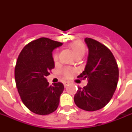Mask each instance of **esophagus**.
Masks as SVG:
<instances>
[{
  "mask_svg": "<svg viewBox=\"0 0 132 132\" xmlns=\"http://www.w3.org/2000/svg\"><path fill=\"white\" fill-rule=\"evenodd\" d=\"M68 84H69V82H68V81H64V86L65 87L67 86Z\"/></svg>",
  "mask_w": 132,
  "mask_h": 132,
  "instance_id": "34e87169",
  "label": "esophagus"
}]
</instances>
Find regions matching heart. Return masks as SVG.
I'll list each match as a JSON object with an SVG mask.
<instances>
[{
    "mask_svg": "<svg viewBox=\"0 0 132 132\" xmlns=\"http://www.w3.org/2000/svg\"><path fill=\"white\" fill-rule=\"evenodd\" d=\"M70 48L72 49L74 54L76 57L77 56H83L84 55L86 51V47L84 44H83L81 41H75L70 44ZM58 55L57 53H55L53 55V59L55 61L57 60ZM64 76L66 77H69L71 75V71L69 69H66L64 71Z\"/></svg>",
    "mask_w": 132,
    "mask_h": 132,
    "instance_id": "1",
    "label": "heart"
}]
</instances>
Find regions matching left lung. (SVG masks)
Listing matches in <instances>:
<instances>
[{"label":"left lung","mask_w":132,"mask_h":132,"mask_svg":"<svg viewBox=\"0 0 132 132\" xmlns=\"http://www.w3.org/2000/svg\"><path fill=\"white\" fill-rule=\"evenodd\" d=\"M88 56L84 70L78 77L87 79L88 84L78 87L74 101L86 111H96L105 107L112 97L119 81V68L109 48L91 38H85Z\"/></svg>","instance_id":"8db88e82"}]
</instances>
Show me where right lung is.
<instances>
[{
  "label": "right lung",
  "instance_id": "right-lung-1",
  "mask_svg": "<svg viewBox=\"0 0 132 132\" xmlns=\"http://www.w3.org/2000/svg\"><path fill=\"white\" fill-rule=\"evenodd\" d=\"M62 43L41 38L26 45L20 52L15 67V80L20 96L32 112L47 115L57 110L64 85L50 86L46 77L54 68L52 52Z\"/></svg>",
  "mask_w": 132,
  "mask_h": 132
}]
</instances>
